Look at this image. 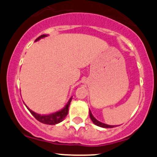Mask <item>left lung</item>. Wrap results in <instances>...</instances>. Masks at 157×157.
Returning <instances> with one entry per match:
<instances>
[{
	"mask_svg": "<svg viewBox=\"0 0 157 157\" xmlns=\"http://www.w3.org/2000/svg\"><path fill=\"white\" fill-rule=\"evenodd\" d=\"M89 115H90V118H91V120H92V122L97 126H100V127H102V128H110L116 127V125H107V124L102 123V122L98 121L96 118H94V117L93 116L90 110H89Z\"/></svg>",
	"mask_w": 157,
	"mask_h": 157,
	"instance_id": "1",
	"label": "left lung"
}]
</instances>
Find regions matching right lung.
Returning a JSON list of instances; mask_svg holds the SVG:
<instances>
[{
    "label": "right lung",
    "instance_id": "obj_1",
    "mask_svg": "<svg viewBox=\"0 0 157 157\" xmlns=\"http://www.w3.org/2000/svg\"><path fill=\"white\" fill-rule=\"evenodd\" d=\"M47 36H48L47 35H40V37H38L35 40V42L36 41L39 40H40L41 38H44V37H47ZM71 99H72V97L69 99V100L68 101L67 104H66V106H65L63 109H62L58 111H56L55 113H50V114H45V115L39 114V113L34 112V111H32L31 109H29L26 105V106L27 109H28L29 111H30V113H31L35 117L36 120H38L39 122H42V123L44 124H46V125H56V124L60 123V122H62L65 119V117H66V115L68 114V106H69L70 103H71Z\"/></svg>",
    "mask_w": 157,
    "mask_h": 157
}]
</instances>
